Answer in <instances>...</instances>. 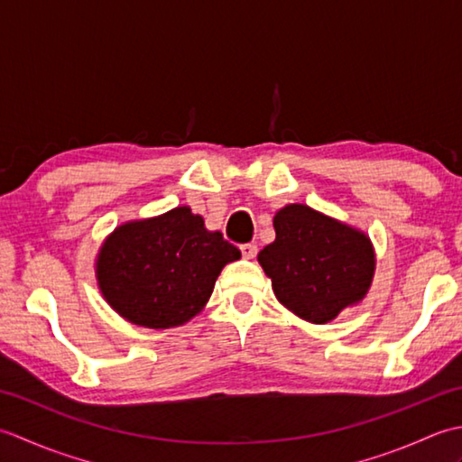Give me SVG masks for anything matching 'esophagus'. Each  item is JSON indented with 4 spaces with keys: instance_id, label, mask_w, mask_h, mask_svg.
<instances>
[{
    "instance_id": "1",
    "label": "esophagus",
    "mask_w": 462,
    "mask_h": 462,
    "mask_svg": "<svg viewBox=\"0 0 462 462\" xmlns=\"http://www.w3.org/2000/svg\"><path fill=\"white\" fill-rule=\"evenodd\" d=\"M240 252H242V256L244 258H248V260H252V258H256V254H258V246L256 244H242L240 246Z\"/></svg>"
}]
</instances>
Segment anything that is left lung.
<instances>
[{"instance_id": "1", "label": "left lung", "mask_w": 462, "mask_h": 462, "mask_svg": "<svg viewBox=\"0 0 462 462\" xmlns=\"http://www.w3.org/2000/svg\"><path fill=\"white\" fill-rule=\"evenodd\" d=\"M276 240L258 254L280 303L298 318L328 323L371 286L375 254L365 234L306 204L273 216Z\"/></svg>"}]
</instances>
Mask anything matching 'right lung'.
I'll list each match as a JSON object with an SVG mask.
<instances>
[{
  "label": "right lung",
  "instance_id": "1",
  "mask_svg": "<svg viewBox=\"0 0 462 462\" xmlns=\"http://www.w3.org/2000/svg\"><path fill=\"white\" fill-rule=\"evenodd\" d=\"M240 250L180 206L116 228L99 252L97 280L109 306L136 326H182L208 301L216 278Z\"/></svg>",
  "mask_w": 462,
  "mask_h": 462
}]
</instances>
